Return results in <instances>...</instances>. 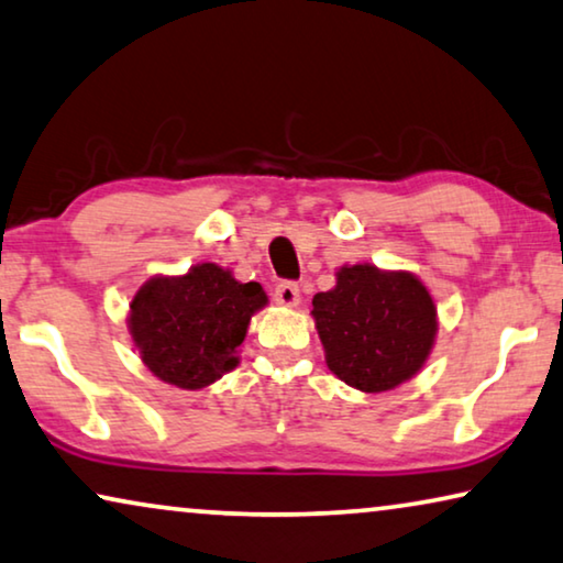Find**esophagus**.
I'll list each match as a JSON object with an SVG mask.
<instances>
[{"label":"esophagus","instance_id":"34e87169","mask_svg":"<svg viewBox=\"0 0 563 563\" xmlns=\"http://www.w3.org/2000/svg\"><path fill=\"white\" fill-rule=\"evenodd\" d=\"M275 303L285 308H296L300 303V290L296 283H278L275 285Z\"/></svg>","mask_w":563,"mask_h":563}]
</instances>
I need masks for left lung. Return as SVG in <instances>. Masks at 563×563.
<instances>
[{"label": "left lung", "instance_id": "8db88e82", "mask_svg": "<svg viewBox=\"0 0 563 563\" xmlns=\"http://www.w3.org/2000/svg\"><path fill=\"white\" fill-rule=\"evenodd\" d=\"M310 316L331 372L366 394L412 379L438 339V308L424 283L372 263L343 265L333 288L313 296Z\"/></svg>", "mask_w": 563, "mask_h": 563}]
</instances>
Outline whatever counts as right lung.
Returning <instances> with one entry per match:
<instances>
[{
    "label": "right lung",
    "instance_id": "right-lung-1",
    "mask_svg": "<svg viewBox=\"0 0 563 563\" xmlns=\"http://www.w3.org/2000/svg\"><path fill=\"white\" fill-rule=\"evenodd\" d=\"M265 306L260 283H240L228 267L199 263L141 285L129 306V331L151 374L197 391L240 364L250 318Z\"/></svg>",
    "mask_w": 563,
    "mask_h": 563
}]
</instances>
